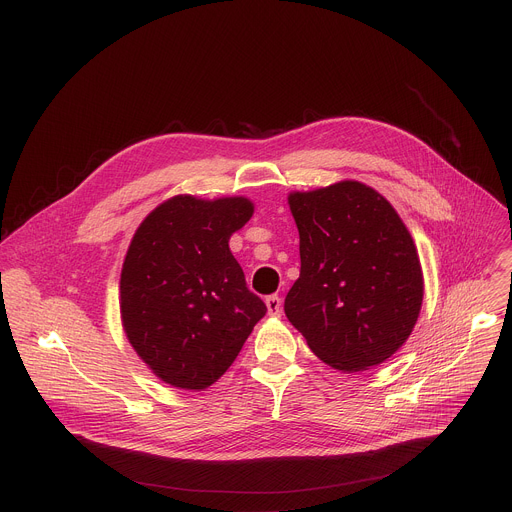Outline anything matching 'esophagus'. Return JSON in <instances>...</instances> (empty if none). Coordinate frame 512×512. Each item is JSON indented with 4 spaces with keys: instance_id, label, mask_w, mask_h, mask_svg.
I'll return each mask as SVG.
<instances>
[{
    "instance_id": "34e87169",
    "label": "esophagus",
    "mask_w": 512,
    "mask_h": 512,
    "mask_svg": "<svg viewBox=\"0 0 512 512\" xmlns=\"http://www.w3.org/2000/svg\"><path fill=\"white\" fill-rule=\"evenodd\" d=\"M265 305H267L269 315H281V297L279 295H269L265 299Z\"/></svg>"
}]
</instances>
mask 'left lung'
<instances>
[{"instance_id":"8db88e82","label":"left lung","mask_w":512,"mask_h":512,"mask_svg":"<svg viewBox=\"0 0 512 512\" xmlns=\"http://www.w3.org/2000/svg\"><path fill=\"white\" fill-rule=\"evenodd\" d=\"M301 271L285 315L311 352L342 372L370 370L412 333L424 295L416 245L372 187L342 181L291 193Z\"/></svg>"}]
</instances>
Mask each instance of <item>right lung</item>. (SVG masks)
Wrapping results in <instances>:
<instances>
[{
  "mask_svg": "<svg viewBox=\"0 0 512 512\" xmlns=\"http://www.w3.org/2000/svg\"><path fill=\"white\" fill-rule=\"evenodd\" d=\"M251 215L245 197L179 195L136 229L120 275V315L134 352L162 382L209 388L267 313L229 249Z\"/></svg>",
  "mask_w": 512,
  "mask_h": 512,
  "instance_id": "add662e5",
  "label": "right lung"
}]
</instances>
